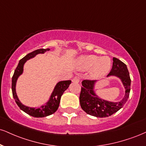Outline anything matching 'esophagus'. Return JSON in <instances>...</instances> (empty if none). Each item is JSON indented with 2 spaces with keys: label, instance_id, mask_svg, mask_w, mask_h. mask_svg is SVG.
<instances>
[{
  "label": "esophagus",
  "instance_id": "obj_1",
  "mask_svg": "<svg viewBox=\"0 0 146 146\" xmlns=\"http://www.w3.org/2000/svg\"><path fill=\"white\" fill-rule=\"evenodd\" d=\"M79 82H80V79L78 78H74L72 80V82L73 83H79Z\"/></svg>",
  "mask_w": 146,
  "mask_h": 146
}]
</instances>
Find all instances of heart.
I'll use <instances>...</instances> for the list:
<instances>
[{"mask_svg":"<svg viewBox=\"0 0 146 146\" xmlns=\"http://www.w3.org/2000/svg\"><path fill=\"white\" fill-rule=\"evenodd\" d=\"M111 66V59L108 56L99 58L95 55L83 56L77 61V67L81 71L91 68L90 74L94 78L103 77L110 71Z\"/></svg>","mask_w":146,"mask_h":146,"instance_id":"obj_1","label":"heart"}]
</instances>
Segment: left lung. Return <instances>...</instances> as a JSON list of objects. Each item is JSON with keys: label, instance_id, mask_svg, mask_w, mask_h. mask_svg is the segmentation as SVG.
<instances>
[{"label": "left lung", "instance_id": "left-lung-1", "mask_svg": "<svg viewBox=\"0 0 146 146\" xmlns=\"http://www.w3.org/2000/svg\"><path fill=\"white\" fill-rule=\"evenodd\" d=\"M112 68L107 76L118 78L125 88L124 98L118 102H111L101 99L94 92L96 81L84 80L80 95L81 108L88 114L97 117H104L111 115L120 110L127 101L131 90V78L127 66L116 58H113Z\"/></svg>", "mask_w": 146, "mask_h": 146}]
</instances>
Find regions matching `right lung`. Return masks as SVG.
<instances>
[{
	"mask_svg": "<svg viewBox=\"0 0 146 146\" xmlns=\"http://www.w3.org/2000/svg\"><path fill=\"white\" fill-rule=\"evenodd\" d=\"M50 49H38V50H35L31 53L28 54L27 55L24 56L23 58L20 60L18 63V65L17 66L14 71V74L12 77V84H11V89L12 93H13V99H15V103L18 105L23 111L28 113L29 115L35 117H46L47 115H50L55 113L56 110H58L59 107L60 101V98L62 96V94L64 93L66 89L68 88L69 85L71 83V80H66V81H61V82H58L54 88L53 92L51 94L50 99L44 105H41L40 108H30V107L26 106L23 105L21 103L18 97L17 96L16 90H15V86H16V82L17 78L20 77V75L22 74L23 71H24V65L25 62L28 60L33 58L35 56L38 54H44L45 52L49 51Z\"/></svg>",
	"mask_w": 146,
	"mask_h": 146,
	"instance_id": "add662e5",
	"label": "right lung"
}]
</instances>
